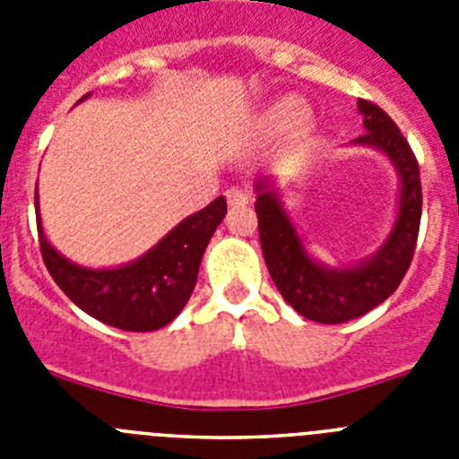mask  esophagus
<instances>
[{"label": "esophagus", "instance_id": "1", "mask_svg": "<svg viewBox=\"0 0 459 459\" xmlns=\"http://www.w3.org/2000/svg\"><path fill=\"white\" fill-rule=\"evenodd\" d=\"M225 197H227V204H230V206H246V204H248V195L243 193L241 188H230L225 193Z\"/></svg>", "mask_w": 459, "mask_h": 459}]
</instances>
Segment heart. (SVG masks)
<instances>
[{
	"instance_id": "obj_1",
	"label": "heart",
	"mask_w": 459,
	"mask_h": 459,
	"mask_svg": "<svg viewBox=\"0 0 459 459\" xmlns=\"http://www.w3.org/2000/svg\"><path fill=\"white\" fill-rule=\"evenodd\" d=\"M306 121V115L294 103H280L278 108H273L266 115L264 126L269 131H287V128L290 131H301Z\"/></svg>"
}]
</instances>
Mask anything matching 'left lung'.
Masks as SVG:
<instances>
[{"label": "left lung", "mask_w": 459, "mask_h": 459, "mask_svg": "<svg viewBox=\"0 0 459 459\" xmlns=\"http://www.w3.org/2000/svg\"><path fill=\"white\" fill-rule=\"evenodd\" d=\"M366 133L359 144L381 149L395 163L403 193L400 213L384 248L354 269H324L303 250L301 238L269 188V181H257L259 243L275 287L299 315L319 324H342L360 317L384 303L411 266L423 209L419 160L395 121L372 100L359 99Z\"/></svg>", "instance_id": "obj_1"}]
</instances>
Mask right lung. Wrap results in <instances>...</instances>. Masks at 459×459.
<instances>
[{"mask_svg": "<svg viewBox=\"0 0 459 459\" xmlns=\"http://www.w3.org/2000/svg\"><path fill=\"white\" fill-rule=\"evenodd\" d=\"M225 211V197H216L206 209L174 227L144 257L121 269L103 271L71 264L48 243L39 216L36 227L43 262L75 306L108 326L144 333L163 328L184 310L197 282L202 255Z\"/></svg>", "mask_w": 459, "mask_h": 459, "instance_id": "add662e5", "label": "right lung"}]
</instances>
